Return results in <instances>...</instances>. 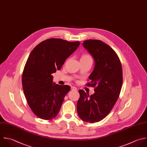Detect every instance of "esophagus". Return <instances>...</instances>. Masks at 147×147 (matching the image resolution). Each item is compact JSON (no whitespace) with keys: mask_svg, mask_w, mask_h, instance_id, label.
I'll return each mask as SVG.
<instances>
[{"mask_svg":"<svg viewBox=\"0 0 147 147\" xmlns=\"http://www.w3.org/2000/svg\"><path fill=\"white\" fill-rule=\"evenodd\" d=\"M71 90H73V91H76L77 90V88L74 87V86H72L71 87Z\"/></svg>","mask_w":147,"mask_h":147,"instance_id":"esophagus-1","label":"esophagus"}]
</instances>
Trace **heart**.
<instances>
[{"label": "heart", "mask_w": 147, "mask_h": 147, "mask_svg": "<svg viewBox=\"0 0 147 147\" xmlns=\"http://www.w3.org/2000/svg\"><path fill=\"white\" fill-rule=\"evenodd\" d=\"M92 60L91 56L88 54H83L80 59V60Z\"/></svg>", "instance_id": "1"}]
</instances>
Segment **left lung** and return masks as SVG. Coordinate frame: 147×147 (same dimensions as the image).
Masks as SVG:
<instances>
[{
    "mask_svg": "<svg viewBox=\"0 0 147 147\" xmlns=\"http://www.w3.org/2000/svg\"><path fill=\"white\" fill-rule=\"evenodd\" d=\"M83 45L95 60L90 82L86 84L94 87L95 92L89 96L84 90H79L77 111L83 121L94 123L105 118L115 104L122 86V69L118 55L107 44L98 40H87Z\"/></svg>",
    "mask_w": 147,
    "mask_h": 147,
    "instance_id": "obj_1",
    "label": "left lung"
}]
</instances>
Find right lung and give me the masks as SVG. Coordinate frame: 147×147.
<instances>
[{"label":"right lung","mask_w":147,"mask_h":147,"mask_svg":"<svg viewBox=\"0 0 147 147\" xmlns=\"http://www.w3.org/2000/svg\"><path fill=\"white\" fill-rule=\"evenodd\" d=\"M79 44V41L50 38L30 53L22 74V87L30 108L39 118L49 120L58 114L71 87L53 83L52 74L61 69Z\"/></svg>","instance_id":"obj_1"}]
</instances>
